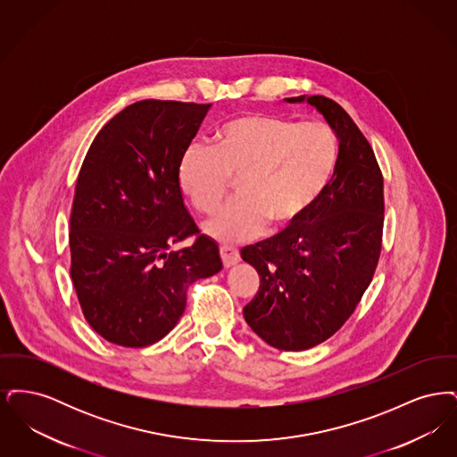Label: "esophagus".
<instances>
[{
  "label": "esophagus",
  "instance_id": "esophagus-1",
  "mask_svg": "<svg viewBox=\"0 0 457 457\" xmlns=\"http://www.w3.org/2000/svg\"><path fill=\"white\" fill-rule=\"evenodd\" d=\"M220 259H222L224 267H233L239 262V252L235 246L224 245V246H220Z\"/></svg>",
  "mask_w": 457,
  "mask_h": 457
}]
</instances>
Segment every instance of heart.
Instances as JSON below:
<instances>
[{"instance_id":"b5f03b06","label":"heart","mask_w":457,"mask_h":457,"mask_svg":"<svg viewBox=\"0 0 457 457\" xmlns=\"http://www.w3.org/2000/svg\"><path fill=\"white\" fill-rule=\"evenodd\" d=\"M337 138L324 123H296L276 114H243L226 121L214 145L190 144L178 164V181L198 212H214L238 176V196L205 220L220 241L283 231L324 194L337 164Z\"/></svg>"}]
</instances>
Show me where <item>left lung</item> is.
<instances>
[{"instance_id":"1","label":"left lung","mask_w":457,"mask_h":457,"mask_svg":"<svg viewBox=\"0 0 457 457\" xmlns=\"http://www.w3.org/2000/svg\"><path fill=\"white\" fill-rule=\"evenodd\" d=\"M317 109L339 138L334 174L302 222L248 245L241 259L261 276L243 308L272 348L303 351L328 339L354 312L373 278L384 226V179L367 138L324 96L284 99Z\"/></svg>"}]
</instances>
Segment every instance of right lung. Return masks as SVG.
Listing matches in <instances>:
<instances>
[{
    "label": "right lung",
    "mask_w": 457,
    "mask_h": 457,
    "mask_svg": "<svg viewBox=\"0 0 457 457\" xmlns=\"http://www.w3.org/2000/svg\"><path fill=\"white\" fill-rule=\"evenodd\" d=\"M212 104L145 99L94 138L70 216L71 281L90 327L106 341L144 348L185 312L187 289L222 269L218 243L198 233L178 181L181 154Z\"/></svg>",
    "instance_id": "right-lung-1"
}]
</instances>
